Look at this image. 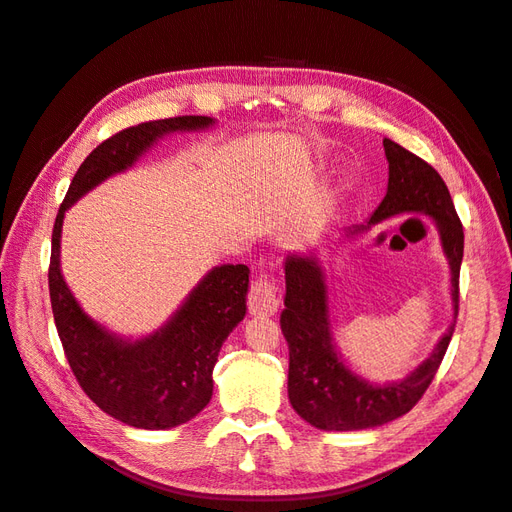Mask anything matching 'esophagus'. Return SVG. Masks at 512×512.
I'll list each match as a JSON object with an SVG mask.
<instances>
[{"label": "esophagus", "mask_w": 512, "mask_h": 512, "mask_svg": "<svg viewBox=\"0 0 512 512\" xmlns=\"http://www.w3.org/2000/svg\"><path fill=\"white\" fill-rule=\"evenodd\" d=\"M247 309L252 316H273L280 309V290L275 280L267 275H258L247 294Z\"/></svg>", "instance_id": "obj_1"}]
</instances>
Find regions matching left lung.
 <instances>
[{"label":"left lung","mask_w":512,"mask_h":512,"mask_svg":"<svg viewBox=\"0 0 512 512\" xmlns=\"http://www.w3.org/2000/svg\"><path fill=\"white\" fill-rule=\"evenodd\" d=\"M389 162V188L365 224L346 230V237L365 235L376 224L401 213L429 215L438 228L442 252L451 267L453 322L427 359L397 382L374 384L352 371L337 352L327 275L309 252L286 256V297L280 324L290 350L288 399L297 414L316 429L359 431L380 427L410 412L423 397L444 359L459 312V269L463 258V228L453 198L438 170L408 149L384 138Z\"/></svg>","instance_id":"left-lung-1"}]
</instances>
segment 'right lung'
Returning <instances> with one entry per match:
<instances>
[{
    "instance_id": "right-lung-1",
    "label": "right lung",
    "mask_w": 512,
    "mask_h": 512,
    "mask_svg": "<svg viewBox=\"0 0 512 512\" xmlns=\"http://www.w3.org/2000/svg\"><path fill=\"white\" fill-rule=\"evenodd\" d=\"M211 117L185 115L121 130L89 153L70 183L53 226L49 290L55 327L76 380L94 404L136 429H170L192 421L213 395V367L224 339L245 316L250 269L213 267L158 331L126 339L96 322L61 275L66 211L108 177L123 173L173 132L207 130Z\"/></svg>"
}]
</instances>
